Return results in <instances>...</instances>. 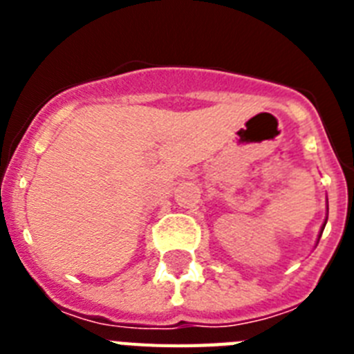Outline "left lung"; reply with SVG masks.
<instances>
[{
	"label": "left lung",
	"instance_id": "1",
	"mask_svg": "<svg viewBox=\"0 0 354 354\" xmlns=\"http://www.w3.org/2000/svg\"><path fill=\"white\" fill-rule=\"evenodd\" d=\"M324 225H326V223H324ZM324 225H323V230H324Z\"/></svg>",
	"mask_w": 354,
	"mask_h": 354
}]
</instances>
